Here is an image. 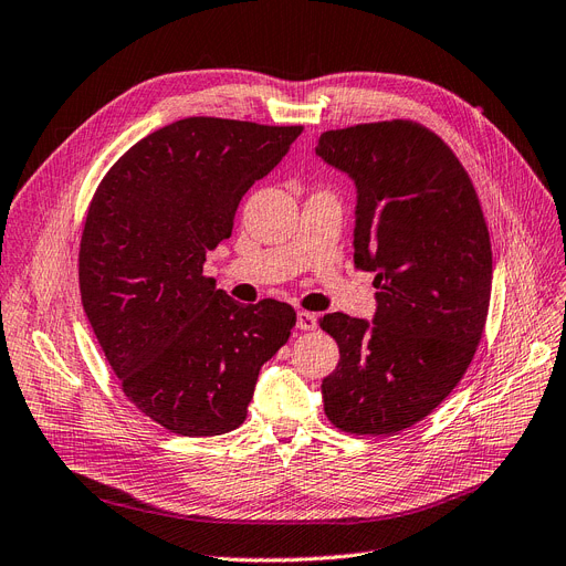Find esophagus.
<instances>
[{
    "label": "esophagus",
    "instance_id": "1",
    "mask_svg": "<svg viewBox=\"0 0 566 566\" xmlns=\"http://www.w3.org/2000/svg\"><path fill=\"white\" fill-rule=\"evenodd\" d=\"M298 328L301 331H314L318 326V318L312 312H298Z\"/></svg>",
    "mask_w": 566,
    "mask_h": 566
}]
</instances>
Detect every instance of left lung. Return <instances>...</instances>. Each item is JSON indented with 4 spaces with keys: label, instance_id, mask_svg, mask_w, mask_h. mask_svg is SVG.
Instances as JSON below:
<instances>
[{
    "label": "left lung",
    "instance_id": "8db88e82",
    "mask_svg": "<svg viewBox=\"0 0 566 566\" xmlns=\"http://www.w3.org/2000/svg\"><path fill=\"white\" fill-rule=\"evenodd\" d=\"M316 155L356 185L354 265L377 289L373 322H318L339 347L324 411L344 432H400L449 396L481 342L493 284L483 210L451 147L409 119L326 132Z\"/></svg>",
    "mask_w": 566,
    "mask_h": 566
}]
</instances>
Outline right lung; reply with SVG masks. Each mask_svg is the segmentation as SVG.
Segmentation results:
<instances>
[{
    "mask_svg": "<svg viewBox=\"0 0 566 566\" xmlns=\"http://www.w3.org/2000/svg\"><path fill=\"white\" fill-rule=\"evenodd\" d=\"M303 127L185 117L138 140L96 189L78 254L90 326L125 396L185 437L235 430L291 305H240L203 275L248 189Z\"/></svg>",
    "mask_w": 566,
    "mask_h": 566,
    "instance_id": "add662e5",
    "label": "right lung"
}]
</instances>
